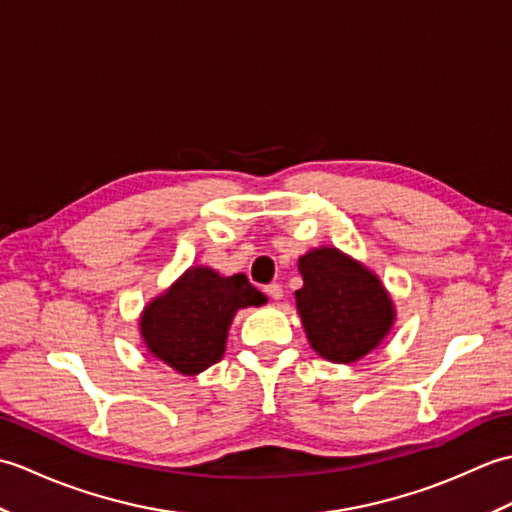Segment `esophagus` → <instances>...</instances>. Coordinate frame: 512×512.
<instances>
[{"instance_id":"obj_1","label":"esophagus","mask_w":512,"mask_h":512,"mask_svg":"<svg viewBox=\"0 0 512 512\" xmlns=\"http://www.w3.org/2000/svg\"><path fill=\"white\" fill-rule=\"evenodd\" d=\"M264 292L268 297H273V299H281L284 297V288H281L279 284H268L266 288H264Z\"/></svg>"}]
</instances>
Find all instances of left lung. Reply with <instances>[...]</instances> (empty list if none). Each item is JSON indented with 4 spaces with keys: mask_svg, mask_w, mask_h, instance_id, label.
Returning a JSON list of instances; mask_svg holds the SVG:
<instances>
[{
    "mask_svg": "<svg viewBox=\"0 0 512 512\" xmlns=\"http://www.w3.org/2000/svg\"><path fill=\"white\" fill-rule=\"evenodd\" d=\"M297 310L312 350L332 363H354L385 339L394 306L376 275L336 248L299 259Z\"/></svg>",
    "mask_w": 512,
    "mask_h": 512,
    "instance_id": "left-lung-1",
    "label": "left lung"
}]
</instances>
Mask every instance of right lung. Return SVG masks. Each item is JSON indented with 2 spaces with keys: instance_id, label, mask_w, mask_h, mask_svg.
I'll use <instances>...</instances> for the list:
<instances>
[{
  "instance_id": "add662e5",
  "label": "right lung",
  "mask_w": 512,
  "mask_h": 512,
  "mask_svg": "<svg viewBox=\"0 0 512 512\" xmlns=\"http://www.w3.org/2000/svg\"><path fill=\"white\" fill-rule=\"evenodd\" d=\"M266 297L248 277H222L211 268H189L140 319L147 350L184 376L222 361L226 334L239 308L262 306Z\"/></svg>"
}]
</instances>
